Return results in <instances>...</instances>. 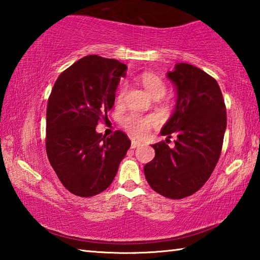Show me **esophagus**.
<instances>
[{
    "label": "esophagus",
    "instance_id": "1",
    "mask_svg": "<svg viewBox=\"0 0 260 260\" xmlns=\"http://www.w3.org/2000/svg\"><path fill=\"white\" fill-rule=\"evenodd\" d=\"M140 142L139 141H136V140H132V144H131V147L133 148V149H135V148H138L139 146H140Z\"/></svg>",
    "mask_w": 260,
    "mask_h": 260
}]
</instances>
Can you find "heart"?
Here are the masks:
<instances>
[{
	"instance_id": "heart-1",
	"label": "heart",
	"mask_w": 260,
	"mask_h": 260,
	"mask_svg": "<svg viewBox=\"0 0 260 260\" xmlns=\"http://www.w3.org/2000/svg\"><path fill=\"white\" fill-rule=\"evenodd\" d=\"M141 83H142L143 88L151 98H153V96H159L160 98L166 91L165 82L156 74L150 72L143 73L141 76ZM124 95L125 86H121L117 95L118 102H121ZM121 124L124 126V128L132 135H134L135 138H144L155 125V119L152 117H142L139 116V114L132 113L122 119Z\"/></svg>"
}]
</instances>
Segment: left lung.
Returning <instances> with one entry per match:
<instances>
[{
    "label": "left lung",
    "instance_id": "1",
    "mask_svg": "<svg viewBox=\"0 0 260 260\" xmlns=\"http://www.w3.org/2000/svg\"><path fill=\"white\" fill-rule=\"evenodd\" d=\"M167 78L178 96L160 134L177 140L173 148L153 144L155 158L144 165V175L156 192L180 200L200 190L217 165L227 126L226 105L215 79L193 65L175 64Z\"/></svg>",
    "mask_w": 260,
    "mask_h": 260
}]
</instances>
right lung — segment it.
Listing matches in <instances>:
<instances>
[{
    "label": "right lung",
    "instance_id": "1",
    "mask_svg": "<svg viewBox=\"0 0 260 260\" xmlns=\"http://www.w3.org/2000/svg\"><path fill=\"white\" fill-rule=\"evenodd\" d=\"M127 67L117 59L89 55L57 78L47 107L46 150L63 186L80 197H91L112 183L131 147L124 132L107 138L96 132L114 104Z\"/></svg>",
    "mask_w": 260,
    "mask_h": 260
}]
</instances>
